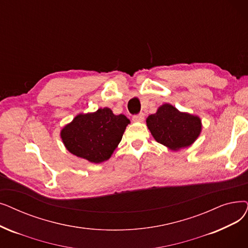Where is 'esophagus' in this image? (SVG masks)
<instances>
[{"label":"esophagus","mask_w":248,"mask_h":248,"mask_svg":"<svg viewBox=\"0 0 248 248\" xmlns=\"http://www.w3.org/2000/svg\"><path fill=\"white\" fill-rule=\"evenodd\" d=\"M145 120V114L144 113H139V114H135L133 116V121L134 122H138V123H142Z\"/></svg>","instance_id":"34e87169"}]
</instances>
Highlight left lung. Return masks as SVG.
<instances>
[{
  "label": "left lung",
  "mask_w": 248,
  "mask_h": 248,
  "mask_svg": "<svg viewBox=\"0 0 248 248\" xmlns=\"http://www.w3.org/2000/svg\"><path fill=\"white\" fill-rule=\"evenodd\" d=\"M147 125L156 141L171 150L188 147L202 130L198 116L180 112L170 104H163L156 113L149 115Z\"/></svg>",
  "instance_id": "8db88e82"
}]
</instances>
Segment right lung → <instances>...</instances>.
<instances>
[{"label":"right lung","mask_w":248,"mask_h":248,"mask_svg":"<svg viewBox=\"0 0 248 248\" xmlns=\"http://www.w3.org/2000/svg\"><path fill=\"white\" fill-rule=\"evenodd\" d=\"M127 124L130 121L125 115H115L104 107L94 113L77 115L62 128L61 137L72 154L100 163L110 158Z\"/></svg>","instance_id":"right-lung-1"}]
</instances>
